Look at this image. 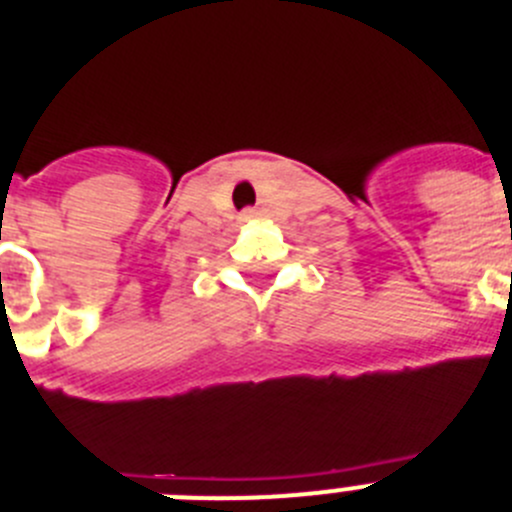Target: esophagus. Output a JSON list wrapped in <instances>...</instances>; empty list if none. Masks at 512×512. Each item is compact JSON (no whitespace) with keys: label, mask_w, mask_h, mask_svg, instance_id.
Returning <instances> with one entry per match:
<instances>
[{"label":"esophagus","mask_w":512,"mask_h":512,"mask_svg":"<svg viewBox=\"0 0 512 512\" xmlns=\"http://www.w3.org/2000/svg\"><path fill=\"white\" fill-rule=\"evenodd\" d=\"M255 209H247V212L245 214H242V219H245V222H247V219H255Z\"/></svg>","instance_id":"obj_1"}]
</instances>
